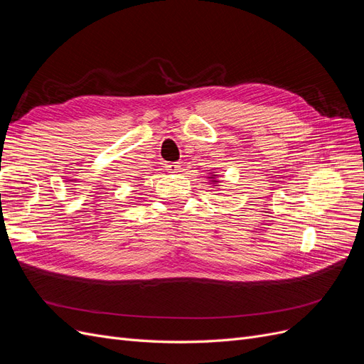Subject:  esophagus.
<instances>
[{
    "instance_id": "obj_1",
    "label": "esophagus",
    "mask_w": 364,
    "mask_h": 364,
    "mask_svg": "<svg viewBox=\"0 0 364 364\" xmlns=\"http://www.w3.org/2000/svg\"><path fill=\"white\" fill-rule=\"evenodd\" d=\"M179 168H181V165H179V162H173V164H167V170H168L170 173H178V171H179Z\"/></svg>"
}]
</instances>
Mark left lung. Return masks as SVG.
Segmentation results:
<instances>
[{
    "instance_id": "left-lung-1",
    "label": "left lung",
    "mask_w": 364,
    "mask_h": 364,
    "mask_svg": "<svg viewBox=\"0 0 364 364\" xmlns=\"http://www.w3.org/2000/svg\"><path fill=\"white\" fill-rule=\"evenodd\" d=\"M213 176H217V174H211V178H213ZM211 178H209V179H211ZM213 182H217V181H213Z\"/></svg>"
}]
</instances>
